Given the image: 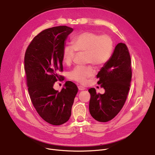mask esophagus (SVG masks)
<instances>
[{"label": "esophagus", "mask_w": 155, "mask_h": 155, "mask_svg": "<svg viewBox=\"0 0 155 155\" xmlns=\"http://www.w3.org/2000/svg\"><path fill=\"white\" fill-rule=\"evenodd\" d=\"M78 90L79 91H84L85 89V88L82 87V86H78Z\"/></svg>", "instance_id": "esophagus-1"}]
</instances>
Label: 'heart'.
<instances>
[{"label":"heart","mask_w":155,"mask_h":155,"mask_svg":"<svg viewBox=\"0 0 155 155\" xmlns=\"http://www.w3.org/2000/svg\"><path fill=\"white\" fill-rule=\"evenodd\" d=\"M73 46H65L63 50L64 63L69 65L74 60L77 52L85 53L86 61L96 67H102L110 60L114 43L110 36L99 35L92 32H85L72 39ZM94 75L91 66L76 67L69 73V78L80 84H85L88 78Z\"/></svg>","instance_id":"1"}]
</instances>
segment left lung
Segmentation results:
<instances>
[{"instance_id":"8db88e82","label":"left lung","mask_w":155,"mask_h":155,"mask_svg":"<svg viewBox=\"0 0 155 155\" xmlns=\"http://www.w3.org/2000/svg\"><path fill=\"white\" fill-rule=\"evenodd\" d=\"M131 57L124 43H118L110 60L99 71L97 84L105 89L104 94H97L94 88L91 94L89 111L99 122L112 120L120 112L126 101L131 81Z\"/></svg>"}]
</instances>
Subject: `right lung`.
Returning <instances> with one entry per match:
<instances>
[{"label":"right lung","instance_id":"add662e5","mask_svg":"<svg viewBox=\"0 0 155 155\" xmlns=\"http://www.w3.org/2000/svg\"><path fill=\"white\" fill-rule=\"evenodd\" d=\"M73 28L60 26L46 29L36 36L28 46L24 56L31 102L38 114L49 124L61 125L71 116V107L78 87L67 81L60 92L53 88L55 82L64 77L63 50Z\"/></svg>","mask_w":155,"mask_h":155}]
</instances>
